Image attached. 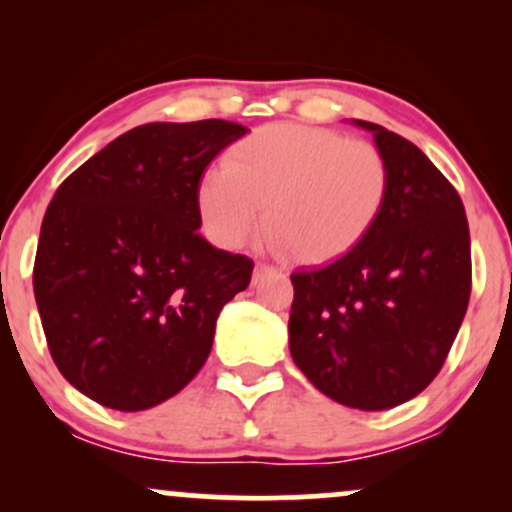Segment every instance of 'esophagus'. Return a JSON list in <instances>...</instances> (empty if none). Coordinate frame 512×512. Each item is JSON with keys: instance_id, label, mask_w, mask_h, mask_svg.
Returning <instances> with one entry per match:
<instances>
[{"instance_id": "1", "label": "esophagus", "mask_w": 512, "mask_h": 512, "mask_svg": "<svg viewBox=\"0 0 512 512\" xmlns=\"http://www.w3.org/2000/svg\"><path fill=\"white\" fill-rule=\"evenodd\" d=\"M267 276H281V269L274 267V264L257 262L255 272H252V284H260V281L267 279Z\"/></svg>"}]
</instances>
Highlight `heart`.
<instances>
[{
	"label": "heart",
	"instance_id": "1",
	"mask_svg": "<svg viewBox=\"0 0 512 512\" xmlns=\"http://www.w3.org/2000/svg\"><path fill=\"white\" fill-rule=\"evenodd\" d=\"M390 170L366 139L305 125H267L228 151L199 185L204 228L240 248L264 228L298 262L349 252L383 211Z\"/></svg>",
	"mask_w": 512,
	"mask_h": 512
}]
</instances>
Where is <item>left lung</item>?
Masks as SVG:
<instances>
[{
  "mask_svg": "<svg viewBox=\"0 0 512 512\" xmlns=\"http://www.w3.org/2000/svg\"><path fill=\"white\" fill-rule=\"evenodd\" d=\"M390 187L349 252L291 274L289 346L322 395L380 411L424 392L443 368L472 293V245L450 180L409 139L375 122Z\"/></svg>",
  "mask_w": 512,
  "mask_h": 512,
  "instance_id": "obj_1",
  "label": "left lung"
}]
</instances>
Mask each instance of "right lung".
Listing matches in <instances>:
<instances>
[{
    "label": "right lung",
    "instance_id": "add662e5",
    "mask_svg": "<svg viewBox=\"0 0 512 512\" xmlns=\"http://www.w3.org/2000/svg\"><path fill=\"white\" fill-rule=\"evenodd\" d=\"M248 127L151 122L120 134L57 187L33 264L55 366L93 402L142 411L207 361L221 308L250 257L199 233L204 168Z\"/></svg>",
    "mask_w": 512,
    "mask_h": 512
}]
</instances>
